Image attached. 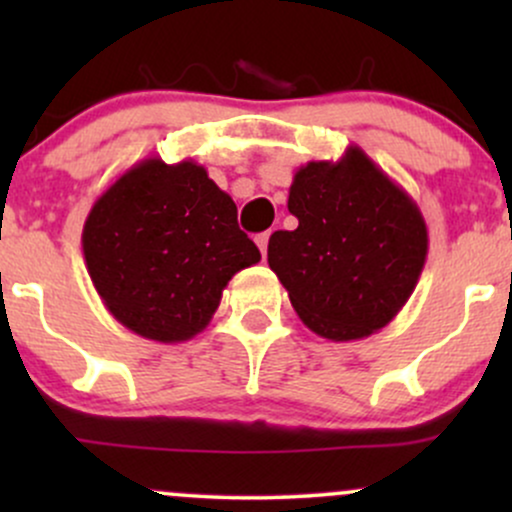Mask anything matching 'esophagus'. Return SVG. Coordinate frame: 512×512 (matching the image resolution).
I'll use <instances>...</instances> for the list:
<instances>
[{"mask_svg": "<svg viewBox=\"0 0 512 512\" xmlns=\"http://www.w3.org/2000/svg\"><path fill=\"white\" fill-rule=\"evenodd\" d=\"M269 236H272V231H264V233H260V236L255 238V243H257V248H260L262 257H267V245H269Z\"/></svg>", "mask_w": 512, "mask_h": 512, "instance_id": "1", "label": "esophagus"}]
</instances>
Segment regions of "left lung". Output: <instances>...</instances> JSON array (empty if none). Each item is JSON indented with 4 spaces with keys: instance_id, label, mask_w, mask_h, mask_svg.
Here are the masks:
<instances>
[{
    "instance_id": "left-lung-1",
    "label": "left lung",
    "mask_w": 512,
    "mask_h": 512,
    "mask_svg": "<svg viewBox=\"0 0 512 512\" xmlns=\"http://www.w3.org/2000/svg\"><path fill=\"white\" fill-rule=\"evenodd\" d=\"M296 231L269 238L267 262L303 325L332 342L370 337L395 320L428 255L419 207L358 146L310 161L289 190Z\"/></svg>"
}]
</instances>
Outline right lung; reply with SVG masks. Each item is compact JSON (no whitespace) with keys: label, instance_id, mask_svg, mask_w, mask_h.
I'll list each match as a JSON object with an SVG mask.
<instances>
[{"label":"right lung","instance_id":"right-lung-1","mask_svg":"<svg viewBox=\"0 0 512 512\" xmlns=\"http://www.w3.org/2000/svg\"><path fill=\"white\" fill-rule=\"evenodd\" d=\"M81 245L108 313L161 344L202 332L233 274L260 262L236 202L207 168L158 156L134 163L93 202Z\"/></svg>","mask_w":512,"mask_h":512}]
</instances>
